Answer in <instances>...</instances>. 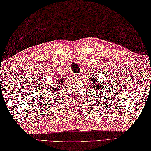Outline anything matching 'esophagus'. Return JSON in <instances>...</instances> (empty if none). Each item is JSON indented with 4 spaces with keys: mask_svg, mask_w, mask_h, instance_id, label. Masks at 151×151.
Listing matches in <instances>:
<instances>
[{
    "mask_svg": "<svg viewBox=\"0 0 151 151\" xmlns=\"http://www.w3.org/2000/svg\"><path fill=\"white\" fill-rule=\"evenodd\" d=\"M74 76H75V77H76V78H80V73H76V74H74Z\"/></svg>",
    "mask_w": 151,
    "mask_h": 151,
    "instance_id": "34e87169",
    "label": "esophagus"
}]
</instances>
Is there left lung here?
<instances>
[{"label":"left lung","instance_id":"left-lung-1","mask_svg":"<svg viewBox=\"0 0 151 151\" xmlns=\"http://www.w3.org/2000/svg\"><path fill=\"white\" fill-rule=\"evenodd\" d=\"M90 80H91V82L93 83V87L95 88V91L96 90H100V89H103L102 88V86L101 85V83H100V86H99V84H98V83H96V81H97V80H96L95 79V77L93 78V77H91L90 78ZM95 85H94V84Z\"/></svg>","mask_w":151,"mask_h":151}]
</instances>
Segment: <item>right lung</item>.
Listing matches in <instances>:
<instances>
[{
  "instance_id": "obj_1",
  "label": "right lung",
  "mask_w": 151,
  "mask_h": 151,
  "mask_svg": "<svg viewBox=\"0 0 151 151\" xmlns=\"http://www.w3.org/2000/svg\"><path fill=\"white\" fill-rule=\"evenodd\" d=\"M55 80H56L55 81H58V83H61V81L64 80V79H63V80H60V76H59V78H56V79H55ZM56 89H57V88H52V89H51V90H52L53 91V92H54V91H57V90H56ZM49 90H50V91H51L49 88Z\"/></svg>"
}]
</instances>
